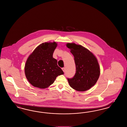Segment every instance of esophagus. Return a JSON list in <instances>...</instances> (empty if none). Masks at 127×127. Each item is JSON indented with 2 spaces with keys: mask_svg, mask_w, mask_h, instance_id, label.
Returning a JSON list of instances; mask_svg holds the SVG:
<instances>
[{
  "mask_svg": "<svg viewBox=\"0 0 127 127\" xmlns=\"http://www.w3.org/2000/svg\"><path fill=\"white\" fill-rule=\"evenodd\" d=\"M62 70H63V72H64L65 71V68H62Z\"/></svg>",
  "mask_w": 127,
  "mask_h": 127,
  "instance_id": "34e87169",
  "label": "esophagus"
}]
</instances>
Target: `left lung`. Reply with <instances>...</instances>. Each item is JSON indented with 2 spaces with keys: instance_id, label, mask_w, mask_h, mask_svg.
Here are the masks:
<instances>
[{
  "instance_id": "8db88e82",
  "label": "left lung",
  "mask_w": 127,
  "mask_h": 127,
  "mask_svg": "<svg viewBox=\"0 0 127 127\" xmlns=\"http://www.w3.org/2000/svg\"><path fill=\"white\" fill-rule=\"evenodd\" d=\"M66 46L73 55L76 73L68 79L70 86L79 92L91 88L97 82L100 75V67L97 59L90 51L80 44L67 43Z\"/></svg>"
}]
</instances>
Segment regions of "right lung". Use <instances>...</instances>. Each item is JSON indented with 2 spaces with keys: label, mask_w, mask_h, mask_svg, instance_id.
Listing matches in <instances>:
<instances>
[{
  "label": "right lung",
  "mask_w": 127,
  "mask_h": 127,
  "mask_svg": "<svg viewBox=\"0 0 127 127\" xmlns=\"http://www.w3.org/2000/svg\"><path fill=\"white\" fill-rule=\"evenodd\" d=\"M57 46L55 42L43 43L28 57L25 73L28 81L34 87L46 88L54 83L57 76L64 74L57 61L53 57Z\"/></svg>",
  "instance_id": "1"
}]
</instances>
